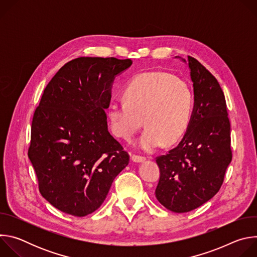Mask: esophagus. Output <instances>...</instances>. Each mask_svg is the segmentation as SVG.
Masks as SVG:
<instances>
[{
    "label": "esophagus",
    "mask_w": 257,
    "mask_h": 257,
    "mask_svg": "<svg viewBox=\"0 0 257 257\" xmlns=\"http://www.w3.org/2000/svg\"><path fill=\"white\" fill-rule=\"evenodd\" d=\"M131 161L134 162V163L140 164V163H144L145 159H144V158H141V157H138V156H132V157H131Z\"/></svg>",
    "instance_id": "34e87169"
}]
</instances>
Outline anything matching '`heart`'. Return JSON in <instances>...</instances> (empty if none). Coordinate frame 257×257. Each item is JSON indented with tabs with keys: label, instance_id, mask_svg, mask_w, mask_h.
Returning <instances> with one entry per match:
<instances>
[{
	"label": "heart",
	"instance_id": "b5f03b06",
	"mask_svg": "<svg viewBox=\"0 0 257 257\" xmlns=\"http://www.w3.org/2000/svg\"><path fill=\"white\" fill-rule=\"evenodd\" d=\"M123 100L107 105L113 134L131 140L143 123L146 129L137 148L146 154L177 142L187 131L193 116L194 92L188 81L168 72H148L135 76L125 87Z\"/></svg>",
	"mask_w": 257,
	"mask_h": 257
}]
</instances>
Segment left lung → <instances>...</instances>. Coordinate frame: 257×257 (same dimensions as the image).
I'll return each instance as SVG.
<instances>
[{
    "mask_svg": "<svg viewBox=\"0 0 257 257\" xmlns=\"http://www.w3.org/2000/svg\"><path fill=\"white\" fill-rule=\"evenodd\" d=\"M175 58L190 70L193 116L176 148L157 158L161 176L155 193L166 208L180 213L199 207L217 193L232 151L226 99L217 80L196 59Z\"/></svg>",
    "mask_w": 257,
    "mask_h": 257,
    "instance_id": "obj_1",
    "label": "left lung"
}]
</instances>
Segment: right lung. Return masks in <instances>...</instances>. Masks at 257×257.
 I'll return each mask as SVG.
<instances>
[{
    "label": "right lung",
    "instance_id": "add662e5",
    "mask_svg": "<svg viewBox=\"0 0 257 257\" xmlns=\"http://www.w3.org/2000/svg\"><path fill=\"white\" fill-rule=\"evenodd\" d=\"M130 59L80 57L45 88L32 124L28 158L42 195L74 216L95 211L129 156L107 129L105 109L115 78Z\"/></svg>",
    "mask_w": 257,
    "mask_h": 257
}]
</instances>
